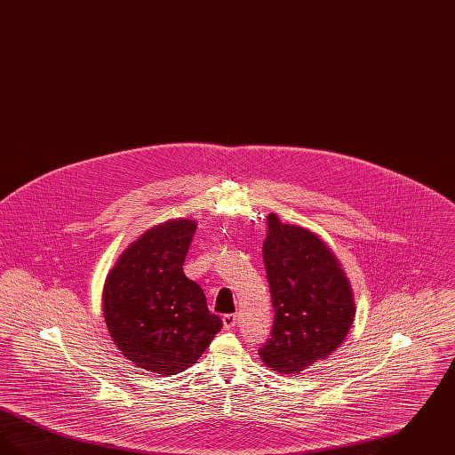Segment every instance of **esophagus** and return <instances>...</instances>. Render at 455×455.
Returning a JSON list of instances; mask_svg holds the SVG:
<instances>
[{
    "mask_svg": "<svg viewBox=\"0 0 455 455\" xmlns=\"http://www.w3.org/2000/svg\"><path fill=\"white\" fill-rule=\"evenodd\" d=\"M237 324V315L235 314H225L223 315V327L225 329H234Z\"/></svg>",
    "mask_w": 455,
    "mask_h": 455,
    "instance_id": "34e87169",
    "label": "esophagus"
}]
</instances>
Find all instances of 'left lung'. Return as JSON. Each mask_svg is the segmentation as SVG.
Wrapping results in <instances>:
<instances>
[{"label": "left lung", "instance_id": "obj_1", "mask_svg": "<svg viewBox=\"0 0 455 455\" xmlns=\"http://www.w3.org/2000/svg\"><path fill=\"white\" fill-rule=\"evenodd\" d=\"M275 307L271 338L260 360L280 373H300L345 341L355 319L351 284L317 234L267 215L262 243Z\"/></svg>", "mask_w": 455, "mask_h": 455}]
</instances>
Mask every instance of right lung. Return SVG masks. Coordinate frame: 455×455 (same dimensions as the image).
I'll return each mask as SVG.
<instances>
[{"label":"right lung","instance_id":"obj_1","mask_svg":"<svg viewBox=\"0 0 455 455\" xmlns=\"http://www.w3.org/2000/svg\"><path fill=\"white\" fill-rule=\"evenodd\" d=\"M196 225L189 218L155 225L119 256L104 284L114 345L132 365L164 377L193 367L223 325L182 269Z\"/></svg>","mask_w":455,"mask_h":455}]
</instances>
